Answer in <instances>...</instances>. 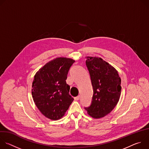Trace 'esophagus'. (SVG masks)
<instances>
[{
    "label": "esophagus",
    "mask_w": 149,
    "mask_h": 149,
    "mask_svg": "<svg viewBox=\"0 0 149 149\" xmlns=\"http://www.w3.org/2000/svg\"><path fill=\"white\" fill-rule=\"evenodd\" d=\"M79 97H80V96H79V95H78V96L75 97L74 98V99H75V100L77 101V100H79Z\"/></svg>",
    "instance_id": "esophagus-1"
}]
</instances>
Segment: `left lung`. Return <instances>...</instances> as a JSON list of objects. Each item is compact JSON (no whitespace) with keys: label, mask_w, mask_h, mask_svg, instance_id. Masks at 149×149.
Here are the masks:
<instances>
[{"label":"left lung","mask_w":149,"mask_h":149,"mask_svg":"<svg viewBox=\"0 0 149 149\" xmlns=\"http://www.w3.org/2000/svg\"><path fill=\"white\" fill-rule=\"evenodd\" d=\"M86 59L94 93L91 105L85 109L93 118H100L109 114L117 104L121 78L117 71L102 58L87 56Z\"/></svg>","instance_id":"1"}]
</instances>
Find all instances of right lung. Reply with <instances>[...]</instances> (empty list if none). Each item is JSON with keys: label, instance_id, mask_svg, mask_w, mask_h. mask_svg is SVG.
<instances>
[{"label": "right lung", "instance_id": "add662e5", "mask_svg": "<svg viewBox=\"0 0 149 149\" xmlns=\"http://www.w3.org/2000/svg\"><path fill=\"white\" fill-rule=\"evenodd\" d=\"M75 61L56 58L40 68L32 82L34 102L44 116L52 120L61 118L74 98L70 95V86L66 82L68 72Z\"/></svg>", "mask_w": 149, "mask_h": 149}]
</instances>
